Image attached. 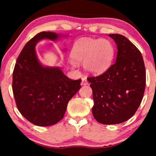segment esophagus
Segmentation results:
<instances>
[{
    "mask_svg": "<svg viewBox=\"0 0 156 156\" xmlns=\"http://www.w3.org/2000/svg\"><path fill=\"white\" fill-rule=\"evenodd\" d=\"M88 81H87V78H85V77H83L82 79V82H81V85H82V86H84V85H87L88 84Z\"/></svg>",
    "mask_w": 156,
    "mask_h": 156,
    "instance_id": "esophagus-1",
    "label": "esophagus"
}]
</instances>
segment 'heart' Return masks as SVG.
Masks as SVG:
<instances>
[{"mask_svg":"<svg viewBox=\"0 0 156 156\" xmlns=\"http://www.w3.org/2000/svg\"><path fill=\"white\" fill-rule=\"evenodd\" d=\"M114 56V47L108 40L83 39L74 46L70 62L74 67L77 65L76 62L83 63L89 73L97 75L109 68Z\"/></svg>","mask_w":156,"mask_h":156,"instance_id":"1","label":"heart"}]
</instances>
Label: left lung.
Here are the masks:
<instances>
[{
  "label": "left lung",
  "instance_id": "obj_1",
  "mask_svg": "<svg viewBox=\"0 0 156 156\" xmlns=\"http://www.w3.org/2000/svg\"><path fill=\"white\" fill-rule=\"evenodd\" d=\"M117 45L114 62L104 74L89 77L98 122L117 124L129 120L141 103L146 87V69L141 53L124 36L108 35Z\"/></svg>",
  "mask_w": 156,
  "mask_h": 156
}]
</instances>
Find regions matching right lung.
Masks as SVG:
<instances>
[{"label": "right lung", "mask_w": 156, "mask_h": 156, "mask_svg": "<svg viewBox=\"0 0 156 156\" xmlns=\"http://www.w3.org/2000/svg\"><path fill=\"white\" fill-rule=\"evenodd\" d=\"M62 35L41 32L26 43L13 74L12 91L20 114L33 124L49 126L63 118L68 102L81 88V80H72L59 67L40 62L35 46L42 40H59Z\"/></svg>", "instance_id": "obj_1"}]
</instances>
